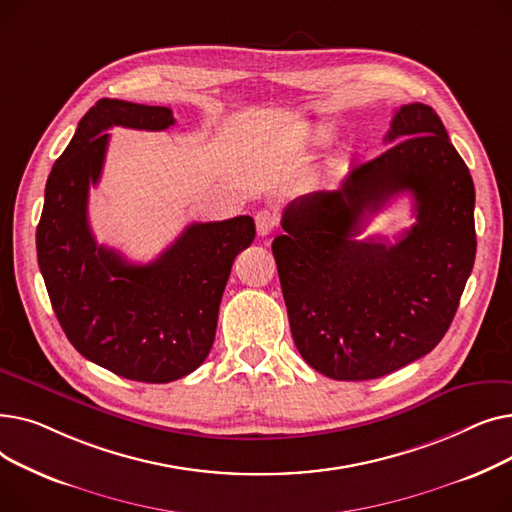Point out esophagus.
I'll list each match as a JSON object with an SVG mask.
<instances>
[{
  "label": "esophagus",
  "instance_id": "1",
  "mask_svg": "<svg viewBox=\"0 0 512 512\" xmlns=\"http://www.w3.org/2000/svg\"><path fill=\"white\" fill-rule=\"evenodd\" d=\"M255 226H257L259 236L272 234V232H274V228L278 226V215H276L274 211H267V209H263V211H259V213L255 215Z\"/></svg>",
  "mask_w": 512,
  "mask_h": 512
}]
</instances>
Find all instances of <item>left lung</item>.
<instances>
[{
	"label": "left lung",
	"mask_w": 512,
	"mask_h": 512,
	"mask_svg": "<svg viewBox=\"0 0 512 512\" xmlns=\"http://www.w3.org/2000/svg\"><path fill=\"white\" fill-rule=\"evenodd\" d=\"M384 153L336 193L288 203L272 251L301 357L332 380L388 375L434 351L475 261V188L429 105L394 114ZM411 192L418 222L394 246L359 241L364 222Z\"/></svg>",
	"instance_id": "obj_1"
}]
</instances>
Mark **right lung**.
Here are the masks:
<instances>
[{
  "label": "right lung",
  "mask_w": 512,
  "mask_h": 512,
  "mask_svg": "<svg viewBox=\"0 0 512 512\" xmlns=\"http://www.w3.org/2000/svg\"><path fill=\"white\" fill-rule=\"evenodd\" d=\"M174 122L170 107L99 99L49 172L37 226L39 270L72 346L147 384L174 382L205 361L232 263L255 238L253 218L238 215L191 224L145 265L97 245L87 205L110 143L105 130H166Z\"/></svg>",
  "instance_id": "obj_1"
}]
</instances>
